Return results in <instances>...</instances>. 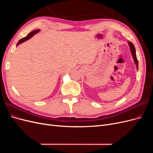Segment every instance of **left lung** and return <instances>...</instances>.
Returning <instances> with one entry per match:
<instances>
[{"mask_svg": "<svg viewBox=\"0 0 153 153\" xmlns=\"http://www.w3.org/2000/svg\"><path fill=\"white\" fill-rule=\"evenodd\" d=\"M128 45L129 46V47H130V51L131 52L132 54V57L133 58L134 60V62H135L136 66H137V68L138 69V60L137 58V55H136V50H135V48L134 47V45H133V43L131 42H128Z\"/></svg>", "mask_w": 153, "mask_h": 153, "instance_id": "1", "label": "left lung"}]
</instances>
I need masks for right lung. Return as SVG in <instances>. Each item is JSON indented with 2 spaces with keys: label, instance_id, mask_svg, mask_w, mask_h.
I'll use <instances>...</instances> for the list:
<instances>
[{
  "label": "right lung",
  "instance_id": "right-lung-1",
  "mask_svg": "<svg viewBox=\"0 0 153 153\" xmlns=\"http://www.w3.org/2000/svg\"><path fill=\"white\" fill-rule=\"evenodd\" d=\"M38 32H39V29H38V30H34V31H32V32H30V33L27 35L26 37H25V38H22V39H21L19 41H18V43H17V45H16V46H18V45H20V44H21L22 43H23V42H24V41H27V40H28V39H29L30 38H32V36H33L35 34H36V33H38Z\"/></svg>",
  "mask_w": 153,
  "mask_h": 153
}]
</instances>
